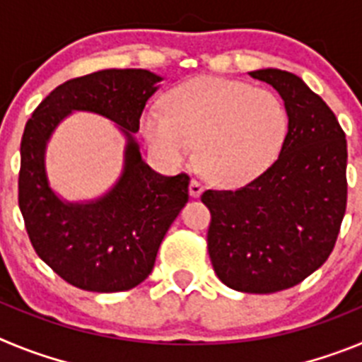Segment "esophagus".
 I'll use <instances>...</instances> for the list:
<instances>
[{
  "label": "esophagus",
  "instance_id": "1",
  "mask_svg": "<svg viewBox=\"0 0 362 362\" xmlns=\"http://www.w3.org/2000/svg\"><path fill=\"white\" fill-rule=\"evenodd\" d=\"M203 194V185L197 181V179H192L190 181V196L192 197H199Z\"/></svg>",
  "mask_w": 362,
  "mask_h": 362
}]
</instances>
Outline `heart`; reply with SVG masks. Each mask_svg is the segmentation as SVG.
<instances>
[{
  "instance_id": "heart-1",
  "label": "heart",
  "mask_w": 362,
  "mask_h": 362,
  "mask_svg": "<svg viewBox=\"0 0 362 362\" xmlns=\"http://www.w3.org/2000/svg\"><path fill=\"white\" fill-rule=\"evenodd\" d=\"M288 130L279 95L235 79L201 76L175 86L165 110L148 108L141 134L170 165H187L197 145L199 165L214 181L239 187L263 174Z\"/></svg>"
}]
</instances>
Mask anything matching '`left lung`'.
Instances as JSON below:
<instances>
[{
  "mask_svg": "<svg viewBox=\"0 0 362 362\" xmlns=\"http://www.w3.org/2000/svg\"><path fill=\"white\" fill-rule=\"evenodd\" d=\"M279 92L288 132L279 158L238 190H206L209 254L217 277L246 293L292 288L334 250L346 212V139L330 107L299 76L250 72Z\"/></svg>",
  "mask_w": 362,
  "mask_h": 362,
  "instance_id": "obj_1",
  "label": "left lung"
}]
</instances>
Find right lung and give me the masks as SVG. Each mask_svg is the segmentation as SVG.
I'll use <instances>...</instances> for the list:
<instances>
[{
	"mask_svg": "<svg viewBox=\"0 0 362 362\" xmlns=\"http://www.w3.org/2000/svg\"><path fill=\"white\" fill-rule=\"evenodd\" d=\"M161 76L143 69H107L54 88L21 137L19 210L36 254L66 283L88 292H123L152 272L165 233L188 201L187 174L153 172L134 134ZM72 111L107 117L125 136L117 185L90 202H66L46 175V145Z\"/></svg>",
	"mask_w": 362,
	"mask_h": 362,
	"instance_id": "1",
	"label": "right lung"
}]
</instances>
